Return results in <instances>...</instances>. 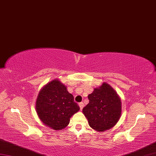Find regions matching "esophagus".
<instances>
[{"mask_svg":"<svg viewBox=\"0 0 156 156\" xmlns=\"http://www.w3.org/2000/svg\"><path fill=\"white\" fill-rule=\"evenodd\" d=\"M79 107H80V109L82 110V108H83V103L82 102H79Z\"/></svg>","mask_w":156,"mask_h":156,"instance_id":"1","label":"esophagus"}]
</instances>
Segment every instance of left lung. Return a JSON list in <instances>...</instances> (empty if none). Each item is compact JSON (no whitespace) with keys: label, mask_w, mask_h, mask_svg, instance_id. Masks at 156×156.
Instances as JSON below:
<instances>
[{"label":"left lung","mask_w":156,"mask_h":156,"mask_svg":"<svg viewBox=\"0 0 156 156\" xmlns=\"http://www.w3.org/2000/svg\"><path fill=\"white\" fill-rule=\"evenodd\" d=\"M89 103L83 113L91 128L103 132L118 122L122 112V102L118 95L109 85L104 83L88 95Z\"/></svg>","instance_id":"left-lung-1"}]
</instances>
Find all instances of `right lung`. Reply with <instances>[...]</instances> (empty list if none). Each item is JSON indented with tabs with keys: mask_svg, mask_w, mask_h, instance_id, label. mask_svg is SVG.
<instances>
[{
	"mask_svg": "<svg viewBox=\"0 0 156 156\" xmlns=\"http://www.w3.org/2000/svg\"><path fill=\"white\" fill-rule=\"evenodd\" d=\"M36 109L44 124L59 130L68 126L70 117L77 112L79 107L66 86L54 80L40 91Z\"/></svg>",
	"mask_w": 156,
	"mask_h": 156,
	"instance_id": "1",
	"label": "right lung"
}]
</instances>
